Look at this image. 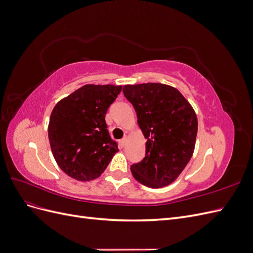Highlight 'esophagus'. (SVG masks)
<instances>
[{"label": "esophagus", "mask_w": 253, "mask_h": 253, "mask_svg": "<svg viewBox=\"0 0 253 253\" xmlns=\"http://www.w3.org/2000/svg\"><path fill=\"white\" fill-rule=\"evenodd\" d=\"M126 140H127V137H126V136H125L124 138H122V139L120 140V143H121L122 147H125V145H126Z\"/></svg>", "instance_id": "obj_1"}]
</instances>
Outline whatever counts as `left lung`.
I'll return each mask as SVG.
<instances>
[{"mask_svg":"<svg viewBox=\"0 0 253 253\" xmlns=\"http://www.w3.org/2000/svg\"><path fill=\"white\" fill-rule=\"evenodd\" d=\"M125 97L137 114L147 139L145 156L132 165L136 180L150 188L170 185L193 155L197 117L178 89L162 83L125 85Z\"/></svg>","mask_w":253,"mask_h":253,"instance_id":"8db88e82","label":"left lung"}]
</instances>
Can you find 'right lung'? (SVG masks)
I'll return each mask as SVG.
<instances>
[{
	"instance_id": "add662e5",
	"label": "right lung",
	"mask_w": 253,
	"mask_h": 253,
	"mask_svg": "<svg viewBox=\"0 0 253 253\" xmlns=\"http://www.w3.org/2000/svg\"><path fill=\"white\" fill-rule=\"evenodd\" d=\"M121 85L86 84L60 100L48 125L52 155L72 178L88 181L100 176L119 151L108 131L105 114Z\"/></svg>"
}]
</instances>
